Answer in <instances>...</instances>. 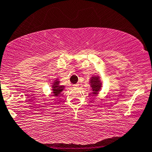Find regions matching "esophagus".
<instances>
[{
    "mask_svg": "<svg viewBox=\"0 0 152 152\" xmlns=\"http://www.w3.org/2000/svg\"><path fill=\"white\" fill-rule=\"evenodd\" d=\"M79 86H80L79 84H75V85H73V88H75V89L78 88H79Z\"/></svg>",
    "mask_w": 152,
    "mask_h": 152,
    "instance_id": "esophagus-1",
    "label": "esophagus"
}]
</instances>
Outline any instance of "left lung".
Wrapping results in <instances>:
<instances>
[{"instance_id": "1", "label": "left lung", "mask_w": 152, "mask_h": 152, "mask_svg": "<svg viewBox=\"0 0 152 152\" xmlns=\"http://www.w3.org/2000/svg\"><path fill=\"white\" fill-rule=\"evenodd\" d=\"M90 83H91V87L92 88L93 94H97L98 92L100 91L101 88H102V83H101L100 79L98 76H94L91 77V80H90Z\"/></svg>"}]
</instances>
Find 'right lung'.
I'll use <instances>...</instances> for the list:
<instances>
[{
    "label": "right lung",
    "mask_w": 152,
    "mask_h": 152,
    "mask_svg": "<svg viewBox=\"0 0 152 152\" xmlns=\"http://www.w3.org/2000/svg\"><path fill=\"white\" fill-rule=\"evenodd\" d=\"M59 81L58 80H56L54 83H53L52 86V91H53V95L54 96H58L59 94H61V91L64 88V86H59Z\"/></svg>",
    "instance_id": "1"
}]
</instances>
